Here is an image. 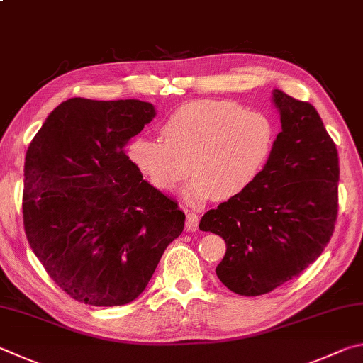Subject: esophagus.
<instances>
[{"label":"esophagus","instance_id":"obj_1","mask_svg":"<svg viewBox=\"0 0 363 363\" xmlns=\"http://www.w3.org/2000/svg\"><path fill=\"white\" fill-rule=\"evenodd\" d=\"M198 226H199V218L198 215L193 213V212H186V221H185V228L186 231H198Z\"/></svg>","mask_w":363,"mask_h":363}]
</instances>
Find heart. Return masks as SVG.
Returning a JSON list of instances; mask_svg holds the SVG:
<instances>
[{
    "label": "heart",
    "mask_w": 363,
    "mask_h": 363,
    "mask_svg": "<svg viewBox=\"0 0 363 363\" xmlns=\"http://www.w3.org/2000/svg\"><path fill=\"white\" fill-rule=\"evenodd\" d=\"M162 137H133L127 157L152 186L170 191L191 174L189 201L236 198L249 189L274 150L276 129L262 111L233 101L196 100L161 125Z\"/></svg>",
    "instance_id": "obj_1"
}]
</instances>
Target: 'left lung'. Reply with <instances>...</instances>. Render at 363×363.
Masks as SVG:
<instances>
[{
    "label": "left lung",
    "mask_w": 363,
    "mask_h": 363,
    "mask_svg": "<svg viewBox=\"0 0 363 363\" xmlns=\"http://www.w3.org/2000/svg\"><path fill=\"white\" fill-rule=\"evenodd\" d=\"M281 114L268 164L253 185L201 218L225 239L217 276L238 295L258 296L300 276L332 238L338 215V151L315 108L279 89Z\"/></svg>",
    "instance_id": "1"
}]
</instances>
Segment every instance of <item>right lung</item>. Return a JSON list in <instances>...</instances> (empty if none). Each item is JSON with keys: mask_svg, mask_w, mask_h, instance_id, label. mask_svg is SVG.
<instances>
[{"mask_svg": "<svg viewBox=\"0 0 363 363\" xmlns=\"http://www.w3.org/2000/svg\"><path fill=\"white\" fill-rule=\"evenodd\" d=\"M156 116L140 100L74 97L27 150L23 226L50 279L73 300L123 306L146 289L185 213L124 152Z\"/></svg>", "mask_w": 363, "mask_h": 363, "instance_id": "right-lung-1", "label": "right lung"}]
</instances>
